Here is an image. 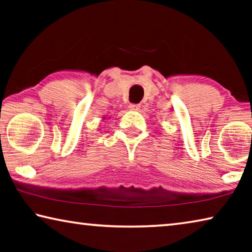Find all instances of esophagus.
<instances>
[{
    "label": "esophagus",
    "instance_id": "34e87169",
    "mask_svg": "<svg viewBox=\"0 0 252 252\" xmlns=\"http://www.w3.org/2000/svg\"><path fill=\"white\" fill-rule=\"evenodd\" d=\"M130 110H133V111H138L140 109V104H136V103H131L129 105Z\"/></svg>",
    "mask_w": 252,
    "mask_h": 252
}]
</instances>
